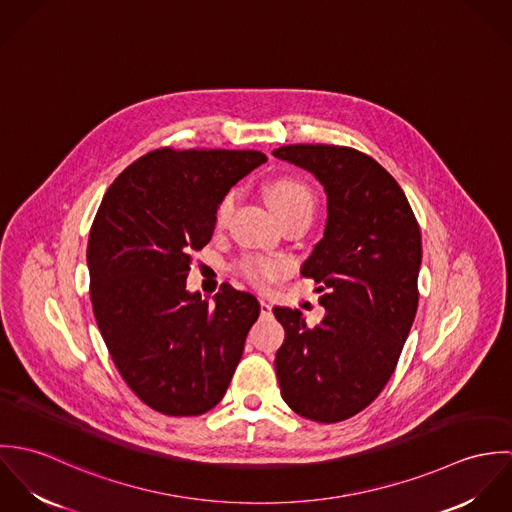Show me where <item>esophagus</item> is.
Returning <instances> with one entry per match:
<instances>
[{
	"instance_id": "esophagus-1",
	"label": "esophagus",
	"mask_w": 512,
	"mask_h": 512,
	"mask_svg": "<svg viewBox=\"0 0 512 512\" xmlns=\"http://www.w3.org/2000/svg\"><path fill=\"white\" fill-rule=\"evenodd\" d=\"M260 309H262V313H264V315H266V313H270V311H272V305H270V301L262 297V299H260Z\"/></svg>"
}]
</instances>
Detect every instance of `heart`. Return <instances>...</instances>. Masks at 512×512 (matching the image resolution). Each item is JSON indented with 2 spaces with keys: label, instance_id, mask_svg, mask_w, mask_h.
Returning a JSON list of instances; mask_svg holds the SVG:
<instances>
[{
  "label": "heart",
  "instance_id": "1",
  "mask_svg": "<svg viewBox=\"0 0 512 512\" xmlns=\"http://www.w3.org/2000/svg\"><path fill=\"white\" fill-rule=\"evenodd\" d=\"M272 209L280 219H288L293 215H303L311 220L315 211V195L313 191L295 177H276L266 187ZM236 207V191H228L220 197L215 209V226L224 228ZM238 270L246 282L256 288H266L288 272V264L282 258L268 256H246L238 262Z\"/></svg>",
  "mask_w": 512,
  "mask_h": 512
}]
</instances>
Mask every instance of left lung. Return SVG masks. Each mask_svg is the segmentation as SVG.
<instances>
[{
    "label": "left lung",
    "mask_w": 512,
    "mask_h": 512,
    "mask_svg": "<svg viewBox=\"0 0 512 512\" xmlns=\"http://www.w3.org/2000/svg\"><path fill=\"white\" fill-rule=\"evenodd\" d=\"M313 173L327 193L325 236L301 268L317 284L323 321L276 307L282 398L295 414L343 422L382 392L418 309L422 234L396 179L359 149L295 144L274 151Z\"/></svg>",
    "instance_id": "obj_1"
}]
</instances>
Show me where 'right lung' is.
I'll use <instances>...</instances> for the list:
<instances>
[{"mask_svg": "<svg viewBox=\"0 0 512 512\" xmlns=\"http://www.w3.org/2000/svg\"><path fill=\"white\" fill-rule=\"evenodd\" d=\"M268 157L254 149H153L108 187L88 234L92 311L130 390L165 416L222 400L260 315L222 284L215 305L185 290L220 197Z\"/></svg>", "mask_w": 512, "mask_h": 512, "instance_id": "obj_1", "label": "right lung"}]
</instances>
